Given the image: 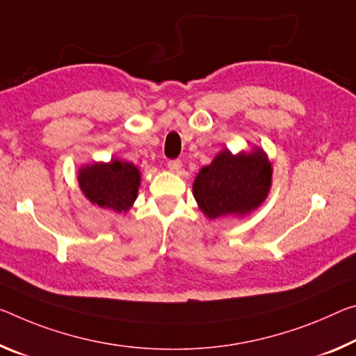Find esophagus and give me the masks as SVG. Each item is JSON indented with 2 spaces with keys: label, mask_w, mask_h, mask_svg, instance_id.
Instances as JSON below:
<instances>
[{
  "label": "esophagus",
  "mask_w": 356,
  "mask_h": 356,
  "mask_svg": "<svg viewBox=\"0 0 356 356\" xmlns=\"http://www.w3.org/2000/svg\"><path fill=\"white\" fill-rule=\"evenodd\" d=\"M168 168L171 169L174 172H179L180 169H182V161L180 160H169L168 161Z\"/></svg>",
  "instance_id": "esophagus-1"
}]
</instances>
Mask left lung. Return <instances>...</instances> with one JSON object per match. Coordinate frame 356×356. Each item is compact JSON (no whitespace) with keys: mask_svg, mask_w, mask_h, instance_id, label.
Instances as JSON below:
<instances>
[{"mask_svg":"<svg viewBox=\"0 0 356 356\" xmlns=\"http://www.w3.org/2000/svg\"><path fill=\"white\" fill-rule=\"evenodd\" d=\"M270 163L263 150L231 155L223 150L209 166L200 171L193 184V195L209 218L245 216L268 196Z\"/></svg>","mask_w":356,"mask_h":356,"instance_id":"obj_1","label":"left lung"}]
</instances>
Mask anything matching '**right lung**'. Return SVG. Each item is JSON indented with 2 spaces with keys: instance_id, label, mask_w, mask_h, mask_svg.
Returning <instances> with one entry per match:
<instances>
[{
  "instance_id": "1",
  "label": "right lung",
  "mask_w": 356,
  "mask_h": 356,
  "mask_svg": "<svg viewBox=\"0 0 356 356\" xmlns=\"http://www.w3.org/2000/svg\"><path fill=\"white\" fill-rule=\"evenodd\" d=\"M77 179L83 195L93 204L127 212L138 196L140 174L131 163L111 160L82 168Z\"/></svg>"
}]
</instances>
